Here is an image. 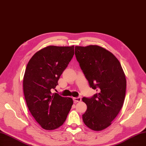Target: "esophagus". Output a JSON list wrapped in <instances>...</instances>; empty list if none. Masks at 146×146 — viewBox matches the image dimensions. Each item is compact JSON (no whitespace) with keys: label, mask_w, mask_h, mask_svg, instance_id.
<instances>
[{"label":"esophagus","mask_w":146,"mask_h":146,"mask_svg":"<svg viewBox=\"0 0 146 146\" xmlns=\"http://www.w3.org/2000/svg\"><path fill=\"white\" fill-rule=\"evenodd\" d=\"M73 101L75 103L77 102H80L81 101V98L80 97H77V98H73Z\"/></svg>","instance_id":"34e87169"}]
</instances>
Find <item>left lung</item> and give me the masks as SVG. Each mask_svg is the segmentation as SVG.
I'll use <instances>...</instances> for the list:
<instances>
[{
	"mask_svg": "<svg viewBox=\"0 0 146 146\" xmlns=\"http://www.w3.org/2000/svg\"><path fill=\"white\" fill-rule=\"evenodd\" d=\"M75 55L91 88L97 92L82 101L87 109L84 123L94 131L111 124L123 104L126 80L120 63L109 50L97 45L75 46Z\"/></svg>",
	"mask_w": 146,
	"mask_h": 146,
	"instance_id": "8db88e82",
	"label": "left lung"
}]
</instances>
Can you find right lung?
Wrapping results in <instances>:
<instances>
[{"label":"right lung","mask_w":146,"mask_h":146,"mask_svg":"<svg viewBox=\"0 0 146 146\" xmlns=\"http://www.w3.org/2000/svg\"><path fill=\"white\" fill-rule=\"evenodd\" d=\"M74 47L48 46L35 54L27 65L23 79L25 99L31 115L46 130L64 123L73 104L72 98L51 91L72 59Z\"/></svg>","instance_id":"obj_1"}]
</instances>
